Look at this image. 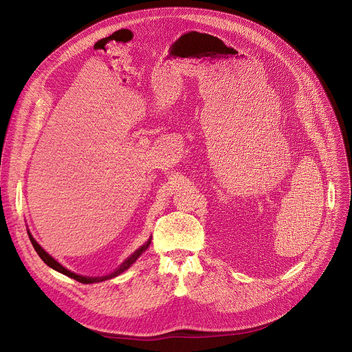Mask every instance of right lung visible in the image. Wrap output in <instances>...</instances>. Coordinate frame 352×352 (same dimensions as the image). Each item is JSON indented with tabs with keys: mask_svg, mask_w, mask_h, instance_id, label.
<instances>
[{
	"mask_svg": "<svg viewBox=\"0 0 352 352\" xmlns=\"http://www.w3.org/2000/svg\"><path fill=\"white\" fill-rule=\"evenodd\" d=\"M28 238H30V241H31V243H32V246H34V249H36V252L38 254V256L44 261V263L45 265H48L50 267H53V270H56V271H58V272H61V274H64V275H67V276H70V278H73V279H76V280H78V282H81V283H93V282H102V280H106V279H111V278H114V276H117V275H120L122 272H124L127 267H130L131 266V263H135L136 262V259L144 252V250L148 248V245H150V241L147 242V243H144L143 246H140L135 254H133L130 258H127L122 265H120V267H117V270L114 271V272H111L110 275H106V276H97V278H89V276H81V275H76V274H73V272H70L69 270H65L64 266H61L54 258H52L50 256L45 250L34 241V238L31 236V233L28 232Z\"/></svg>",
	"mask_w": 352,
	"mask_h": 352,
	"instance_id": "obj_1",
	"label": "right lung"
}]
</instances>
